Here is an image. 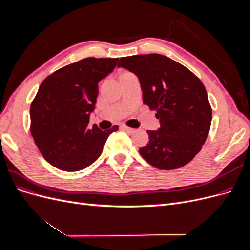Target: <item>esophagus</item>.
<instances>
[{
  "instance_id": "1",
  "label": "esophagus",
  "mask_w": 250,
  "mask_h": 250,
  "mask_svg": "<svg viewBox=\"0 0 250 250\" xmlns=\"http://www.w3.org/2000/svg\"><path fill=\"white\" fill-rule=\"evenodd\" d=\"M121 129L126 131V132H128V133H132V132L134 131L133 128H130V127H128V126H126V125H122V126H121Z\"/></svg>"
}]
</instances>
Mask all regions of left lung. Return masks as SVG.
<instances>
[{"label":"left lung","instance_id":"1","mask_svg":"<svg viewBox=\"0 0 250 250\" xmlns=\"http://www.w3.org/2000/svg\"><path fill=\"white\" fill-rule=\"evenodd\" d=\"M139 77L143 102L156 110L161 128L148 130L149 142L140 154L151 166L174 170L190 163L206 142L211 107L201 80L179 62L161 54L120 58Z\"/></svg>","mask_w":250,"mask_h":250}]
</instances>
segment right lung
<instances>
[{
  "mask_svg": "<svg viewBox=\"0 0 250 250\" xmlns=\"http://www.w3.org/2000/svg\"><path fill=\"white\" fill-rule=\"evenodd\" d=\"M119 58L87 57L67 64L44 79L30 106L32 138L49 164L67 172L79 171L101 155L109 134L95 124L89 129V115L95 109L98 82L115 69Z\"/></svg>",
  "mask_w": 250,
  "mask_h": 250,
  "instance_id": "1",
  "label": "right lung"
}]
</instances>
